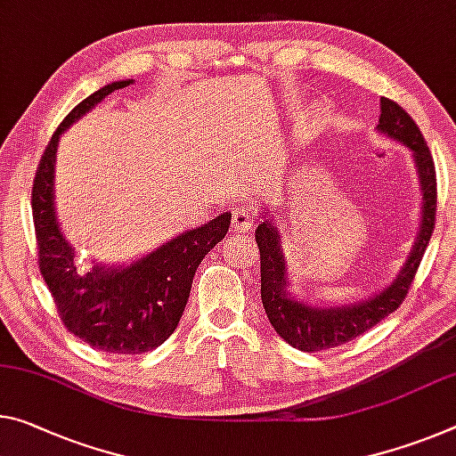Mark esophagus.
Instances as JSON below:
<instances>
[{"label": "esophagus", "mask_w": 456, "mask_h": 456, "mask_svg": "<svg viewBox=\"0 0 456 456\" xmlns=\"http://www.w3.org/2000/svg\"><path fill=\"white\" fill-rule=\"evenodd\" d=\"M256 223V213L249 207H237L233 211V219H231V229L233 231H245L251 229Z\"/></svg>", "instance_id": "esophagus-1"}]
</instances>
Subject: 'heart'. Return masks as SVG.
<instances>
[{
    "label": "heart",
    "mask_w": 456,
    "mask_h": 456,
    "mask_svg": "<svg viewBox=\"0 0 456 456\" xmlns=\"http://www.w3.org/2000/svg\"><path fill=\"white\" fill-rule=\"evenodd\" d=\"M306 127H310V124H305V126H302V129H306Z\"/></svg>",
    "instance_id": "1"
}]
</instances>
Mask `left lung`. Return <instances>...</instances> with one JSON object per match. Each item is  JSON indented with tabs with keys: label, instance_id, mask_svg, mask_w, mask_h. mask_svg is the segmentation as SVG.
Instances as JSON below:
<instances>
[{
	"label": "left lung",
	"instance_id": "obj_1",
	"mask_svg": "<svg viewBox=\"0 0 456 456\" xmlns=\"http://www.w3.org/2000/svg\"><path fill=\"white\" fill-rule=\"evenodd\" d=\"M378 132L392 137L394 142H400L411 151L422 192L420 231H418L406 264L402 265L400 273L387 288L371 298L353 302V305L313 306L305 300H296L288 292V264L284 251H281L278 227L273 225L270 216L262 213L264 221L256 229V241L259 257H262L259 262L262 264V305L272 327L294 349L306 353L330 349V346L353 341L379 321H384L408 296L411 280H414L424 251L428 248L436 215V170L430 150L426 146L416 121L392 99L381 97Z\"/></svg>",
	"mask_w": 456,
	"mask_h": 456
}]
</instances>
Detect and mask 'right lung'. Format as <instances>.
I'll return each mask as SVG.
<instances>
[{"label": "right lung", "mask_w": 456, "mask_h": 456, "mask_svg": "<svg viewBox=\"0 0 456 456\" xmlns=\"http://www.w3.org/2000/svg\"><path fill=\"white\" fill-rule=\"evenodd\" d=\"M134 81H115L81 101L48 142L32 186V215L38 265L59 316L72 335L99 351L140 355L156 349L178 327L191 296L194 272L208 251L227 235L231 213L197 229L129 265H93L85 272L62 235L54 211V160L61 135L110 93Z\"/></svg>", "instance_id": "add662e5"}]
</instances>
